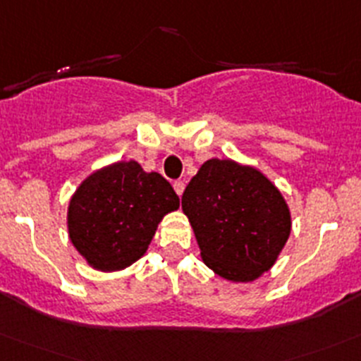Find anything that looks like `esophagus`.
Masks as SVG:
<instances>
[{"mask_svg":"<svg viewBox=\"0 0 361 361\" xmlns=\"http://www.w3.org/2000/svg\"><path fill=\"white\" fill-rule=\"evenodd\" d=\"M173 190H175V193L180 197V195L184 193V183H183V180H177V183H173Z\"/></svg>","mask_w":361,"mask_h":361,"instance_id":"obj_1","label":"esophagus"}]
</instances>
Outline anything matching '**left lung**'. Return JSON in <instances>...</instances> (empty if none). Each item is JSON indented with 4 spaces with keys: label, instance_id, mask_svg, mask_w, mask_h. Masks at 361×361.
Masks as SVG:
<instances>
[{
    "label": "left lung",
    "instance_id": "1",
    "mask_svg": "<svg viewBox=\"0 0 361 361\" xmlns=\"http://www.w3.org/2000/svg\"><path fill=\"white\" fill-rule=\"evenodd\" d=\"M205 266L230 281L269 271L290 235V212L278 188L257 168L209 159L183 195Z\"/></svg>",
    "mask_w": 361,
    "mask_h": 361
}]
</instances>
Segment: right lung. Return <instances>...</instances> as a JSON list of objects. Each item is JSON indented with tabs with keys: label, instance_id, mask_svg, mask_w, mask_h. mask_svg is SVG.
Instances as JSON below:
<instances>
[{
	"label": "right lung",
	"instance_id": "obj_1",
	"mask_svg": "<svg viewBox=\"0 0 361 361\" xmlns=\"http://www.w3.org/2000/svg\"><path fill=\"white\" fill-rule=\"evenodd\" d=\"M178 204L163 175L118 161L94 171L72 195L68 238L94 269H126L145 255L163 216Z\"/></svg>",
	"mask_w": 361,
	"mask_h": 361
}]
</instances>
